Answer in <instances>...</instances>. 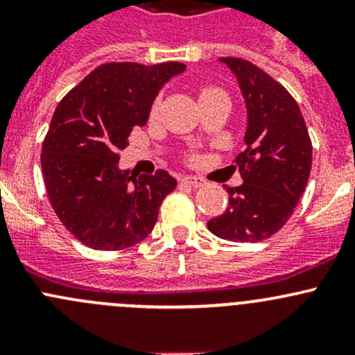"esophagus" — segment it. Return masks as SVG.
<instances>
[{"label":"esophagus","instance_id":"obj_1","mask_svg":"<svg viewBox=\"0 0 355 355\" xmlns=\"http://www.w3.org/2000/svg\"><path fill=\"white\" fill-rule=\"evenodd\" d=\"M182 182H184V184H187V185H191V187H202V185H206V182L202 180V178H199V177H184L182 178Z\"/></svg>","mask_w":355,"mask_h":355}]
</instances>
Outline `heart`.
<instances>
[{
	"mask_svg": "<svg viewBox=\"0 0 355 355\" xmlns=\"http://www.w3.org/2000/svg\"><path fill=\"white\" fill-rule=\"evenodd\" d=\"M216 92H221V91H218V89H211V87H207V89H204L202 92H200V98H204V96L216 94ZM157 110H159V103H155V106H153V111H151V113H153V114H156V113H157Z\"/></svg>",
	"mask_w": 355,
	"mask_h": 355,
	"instance_id": "1",
	"label": "heart"
}]
</instances>
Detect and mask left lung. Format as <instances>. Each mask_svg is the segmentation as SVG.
<instances>
[{
    "mask_svg": "<svg viewBox=\"0 0 355 355\" xmlns=\"http://www.w3.org/2000/svg\"><path fill=\"white\" fill-rule=\"evenodd\" d=\"M244 98L245 151L237 156L244 184L227 187L228 207L207 221L216 237L259 242L277 234L306 191L313 146L299 106L284 85L241 58H220Z\"/></svg>",
    "mask_w": 355,
    "mask_h": 355,
    "instance_id": "8db88e82",
    "label": "left lung"
}]
</instances>
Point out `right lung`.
Masks as SVG:
<instances>
[{"instance_id": "add662e5", "label": "right lung", "mask_w": 355, "mask_h": 355, "mask_svg": "<svg viewBox=\"0 0 355 355\" xmlns=\"http://www.w3.org/2000/svg\"><path fill=\"white\" fill-rule=\"evenodd\" d=\"M184 63H106L56 106L42 144L49 202L65 228L96 250H120L144 241L163 199L177 187L168 171L141 175L118 166L134 127H144L153 103Z\"/></svg>"}]
</instances>
